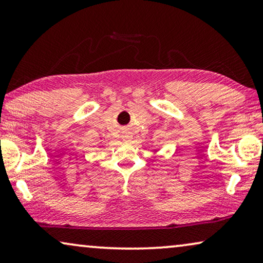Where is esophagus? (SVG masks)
Segmentation results:
<instances>
[{"label": "esophagus", "mask_w": 263, "mask_h": 263, "mask_svg": "<svg viewBox=\"0 0 263 263\" xmlns=\"http://www.w3.org/2000/svg\"><path fill=\"white\" fill-rule=\"evenodd\" d=\"M121 138H123V140H125V142H127V140H130L132 138V133L128 130H125L123 131V136H121Z\"/></svg>", "instance_id": "esophagus-1"}]
</instances>
